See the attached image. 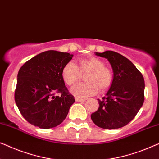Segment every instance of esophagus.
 Wrapping results in <instances>:
<instances>
[{"instance_id": "1", "label": "esophagus", "mask_w": 159, "mask_h": 159, "mask_svg": "<svg viewBox=\"0 0 159 159\" xmlns=\"http://www.w3.org/2000/svg\"><path fill=\"white\" fill-rule=\"evenodd\" d=\"M75 101L77 102H83V101H85L86 99L85 98H76Z\"/></svg>"}]
</instances>
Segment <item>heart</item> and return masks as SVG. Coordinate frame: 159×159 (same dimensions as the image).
Here are the masks:
<instances>
[{
    "label": "heart",
    "mask_w": 159,
    "mask_h": 159,
    "mask_svg": "<svg viewBox=\"0 0 159 159\" xmlns=\"http://www.w3.org/2000/svg\"><path fill=\"white\" fill-rule=\"evenodd\" d=\"M80 73H88L84 77L86 83L79 84L71 88V93L75 97L84 98L103 91L111 85L113 73L105 66V63L99 58L90 57L81 59L78 67L73 62H68L61 70V77L66 84L72 86L80 79Z\"/></svg>",
    "instance_id": "heart-1"
}]
</instances>
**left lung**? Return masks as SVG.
<instances>
[{"mask_svg":"<svg viewBox=\"0 0 159 159\" xmlns=\"http://www.w3.org/2000/svg\"><path fill=\"white\" fill-rule=\"evenodd\" d=\"M95 54L109 61L114 76L106 97L98 99L99 108L91 114V119L103 129H118L130 122L142 107L144 78L128 58L116 52L106 51Z\"/></svg>","mask_w":159,"mask_h":159,"instance_id":"8db88e82","label":"left lung"}]
</instances>
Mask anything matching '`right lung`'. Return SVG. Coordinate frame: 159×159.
<instances>
[{
    "label": "right lung",
    "mask_w": 159,
    "mask_h": 159,
    "mask_svg": "<svg viewBox=\"0 0 159 159\" xmlns=\"http://www.w3.org/2000/svg\"><path fill=\"white\" fill-rule=\"evenodd\" d=\"M73 54L47 51L27 61L19 69L15 102L28 122L41 129L59 125L75 103L61 77L64 65ZM60 92V97L55 93Z\"/></svg>",
    "instance_id": "1"
}]
</instances>
